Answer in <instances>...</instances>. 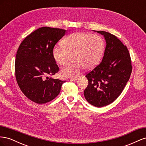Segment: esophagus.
Returning a JSON list of instances; mask_svg holds the SVG:
<instances>
[{
  "label": "esophagus",
  "mask_w": 146,
  "mask_h": 146,
  "mask_svg": "<svg viewBox=\"0 0 146 146\" xmlns=\"http://www.w3.org/2000/svg\"><path fill=\"white\" fill-rule=\"evenodd\" d=\"M79 77H80V76H76V77H72V78H71V80H73V81H76V80H78Z\"/></svg>",
  "instance_id": "1"
}]
</instances>
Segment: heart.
<instances>
[{
	"instance_id": "1",
	"label": "heart",
	"mask_w": 146,
	"mask_h": 146,
	"mask_svg": "<svg viewBox=\"0 0 146 146\" xmlns=\"http://www.w3.org/2000/svg\"><path fill=\"white\" fill-rule=\"evenodd\" d=\"M61 46L54 48L53 57L58 65L66 66L72 56L74 61L61 72L63 77H71L83 68L90 69L98 65L102 56L105 44L98 35L77 32L64 38Z\"/></svg>"
}]
</instances>
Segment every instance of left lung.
I'll use <instances>...</instances> for the list:
<instances>
[{"mask_svg": "<svg viewBox=\"0 0 146 146\" xmlns=\"http://www.w3.org/2000/svg\"><path fill=\"white\" fill-rule=\"evenodd\" d=\"M94 31L104 36L106 47L101 63L86 75L88 85L84 96L92 105L102 107L120 96L129 80L132 66L129 50L116 36Z\"/></svg>", "mask_w": 146, "mask_h": 146, "instance_id": "left-lung-1", "label": "left lung"}]
</instances>
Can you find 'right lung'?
Listing matches in <instances>:
<instances>
[{
  "label": "right lung",
  "instance_id": "right-lung-1",
  "mask_svg": "<svg viewBox=\"0 0 146 146\" xmlns=\"http://www.w3.org/2000/svg\"><path fill=\"white\" fill-rule=\"evenodd\" d=\"M66 32L48 27L39 28L28 35L17 49L15 60L17 83L24 94L38 104L54 99L66 82L49 76L59 70L53 57V49Z\"/></svg>",
  "mask_w": 146,
  "mask_h": 146
}]
</instances>
